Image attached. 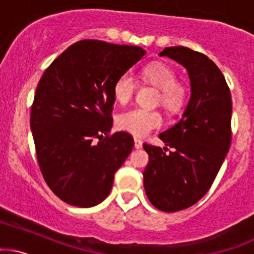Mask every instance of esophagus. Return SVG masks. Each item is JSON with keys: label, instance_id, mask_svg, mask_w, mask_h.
<instances>
[{"label": "esophagus", "instance_id": "esophagus-1", "mask_svg": "<svg viewBox=\"0 0 254 254\" xmlns=\"http://www.w3.org/2000/svg\"><path fill=\"white\" fill-rule=\"evenodd\" d=\"M133 142H135V148L136 149L142 148V141L140 140V138H135V140H133Z\"/></svg>", "mask_w": 254, "mask_h": 254}]
</instances>
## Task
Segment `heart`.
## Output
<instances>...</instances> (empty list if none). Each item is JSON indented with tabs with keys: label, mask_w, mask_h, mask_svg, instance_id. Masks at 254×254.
<instances>
[{
	"label": "heart",
	"mask_w": 254,
	"mask_h": 254,
	"mask_svg": "<svg viewBox=\"0 0 254 254\" xmlns=\"http://www.w3.org/2000/svg\"><path fill=\"white\" fill-rule=\"evenodd\" d=\"M140 79L146 84L159 89V101L169 111L175 112L185 105L188 97V86L185 82L177 79V71L171 65L154 61L144 66L140 72ZM137 90V82L131 74L125 72L116 79L113 84V96L117 102L127 105ZM163 123V117L155 110L133 108L121 113L117 118L119 129L132 135L146 136Z\"/></svg>",
	"instance_id": "b5f03b06"
}]
</instances>
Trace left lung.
Returning a JSON list of instances; mask_svg holds the SVG:
<instances>
[{"mask_svg":"<svg viewBox=\"0 0 254 254\" xmlns=\"http://www.w3.org/2000/svg\"><path fill=\"white\" fill-rule=\"evenodd\" d=\"M159 55L186 67L190 99L180 122L159 135L172 152L143 144L149 155L143 185L154 207L176 212L196 204L221 169L231 142V95L221 69L201 53L168 47Z\"/></svg>","mask_w":254,"mask_h":254,"instance_id":"obj_1","label":"left lung"}]
</instances>
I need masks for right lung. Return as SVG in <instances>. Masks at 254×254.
I'll return each mask as SVG.
<instances>
[{"label": "right lung", "mask_w": 254, "mask_h": 254, "mask_svg": "<svg viewBox=\"0 0 254 254\" xmlns=\"http://www.w3.org/2000/svg\"><path fill=\"white\" fill-rule=\"evenodd\" d=\"M144 54L141 47L79 41L42 76L30 125L44 181L66 204L91 207L110 194L133 147L127 132L108 135L113 84Z\"/></svg>", "instance_id": "add662e5"}]
</instances>
